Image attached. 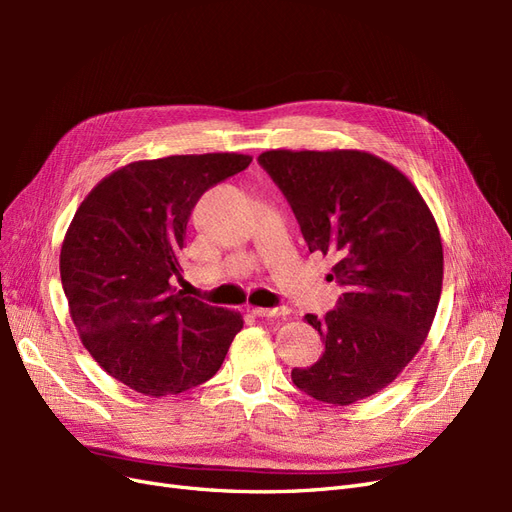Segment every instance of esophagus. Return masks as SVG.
<instances>
[{"instance_id": "1", "label": "esophagus", "mask_w": 512, "mask_h": 512, "mask_svg": "<svg viewBox=\"0 0 512 512\" xmlns=\"http://www.w3.org/2000/svg\"><path fill=\"white\" fill-rule=\"evenodd\" d=\"M252 312L262 318H273V316L290 314V309L286 305H277V307H252Z\"/></svg>"}]
</instances>
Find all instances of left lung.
I'll list each match as a JSON object with an SVG mask.
<instances>
[{"label":"left lung","instance_id":"1","mask_svg":"<svg viewBox=\"0 0 512 512\" xmlns=\"http://www.w3.org/2000/svg\"><path fill=\"white\" fill-rule=\"evenodd\" d=\"M297 218L309 252L335 256V309L305 320L324 339L297 389L348 406L393 382L423 346L442 292V241L423 196L395 166L354 149L258 156Z\"/></svg>","mask_w":512,"mask_h":512}]
</instances>
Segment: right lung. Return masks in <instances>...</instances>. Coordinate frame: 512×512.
<instances>
[{
    "label": "right lung",
    "instance_id": "obj_1",
    "mask_svg": "<svg viewBox=\"0 0 512 512\" xmlns=\"http://www.w3.org/2000/svg\"><path fill=\"white\" fill-rule=\"evenodd\" d=\"M241 153L132 162L76 209L61 245V286L83 346L130 389L177 395L207 382L243 329L239 312L173 288L198 198L250 166Z\"/></svg>",
    "mask_w": 512,
    "mask_h": 512
}]
</instances>
